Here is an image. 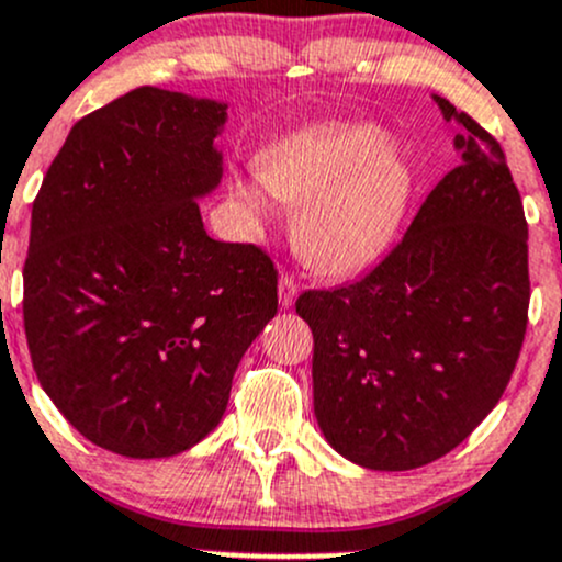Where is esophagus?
I'll use <instances>...</instances> for the list:
<instances>
[{
  "label": "esophagus",
  "instance_id": "34e87169",
  "mask_svg": "<svg viewBox=\"0 0 562 562\" xmlns=\"http://www.w3.org/2000/svg\"><path fill=\"white\" fill-rule=\"evenodd\" d=\"M297 292H300V281L294 279V276L283 273L279 279V303H281V307L292 305L294 297H297Z\"/></svg>",
  "mask_w": 562,
  "mask_h": 562
}]
</instances>
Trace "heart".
Segmentation results:
<instances>
[{"instance_id":"b5f03b06","label":"heart","mask_w":562,"mask_h":562,"mask_svg":"<svg viewBox=\"0 0 562 562\" xmlns=\"http://www.w3.org/2000/svg\"><path fill=\"white\" fill-rule=\"evenodd\" d=\"M259 173L235 184L238 198L262 220L276 214V198L303 206L294 246L324 276H351L375 262L400 233L415 192L413 166L375 123L300 131L265 155Z\"/></svg>"}]
</instances>
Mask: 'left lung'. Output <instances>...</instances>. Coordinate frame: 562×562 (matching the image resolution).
I'll return each instance as SVG.
<instances>
[{
	"instance_id": "left-lung-1",
	"label": "left lung",
	"mask_w": 562,
	"mask_h": 562,
	"mask_svg": "<svg viewBox=\"0 0 562 562\" xmlns=\"http://www.w3.org/2000/svg\"><path fill=\"white\" fill-rule=\"evenodd\" d=\"M461 162L364 279L307 289L313 409L327 442L375 472L426 467L496 407L528 327V222L501 144L467 112Z\"/></svg>"
}]
</instances>
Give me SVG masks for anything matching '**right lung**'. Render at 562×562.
Segmentation results:
<instances>
[{"instance_id":"add662e5","label":"right lung","mask_w":562,"mask_h":562,"mask_svg":"<svg viewBox=\"0 0 562 562\" xmlns=\"http://www.w3.org/2000/svg\"><path fill=\"white\" fill-rule=\"evenodd\" d=\"M220 101L136 88L86 114L32 206L23 327L40 385L82 437L168 458L225 415L235 367L279 311L255 244L203 231L222 179Z\"/></svg>"}]
</instances>
